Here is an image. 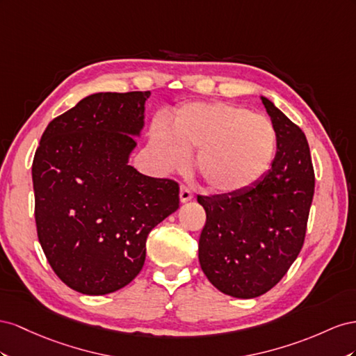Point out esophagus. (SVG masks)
Wrapping results in <instances>:
<instances>
[{"mask_svg":"<svg viewBox=\"0 0 356 356\" xmlns=\"http://www.w3.org/2000/svg\"><path fill=\"white\" fill-rule=\"evenodd\" d=\"M192 198H194V192H192L188 186L181 185L180 186V201L181 202H186V201H189Z\"/></svg>","mask_w":356,"mask_h":356,"instance_id":"obj_1","label":"esophagus"}]
</instances>
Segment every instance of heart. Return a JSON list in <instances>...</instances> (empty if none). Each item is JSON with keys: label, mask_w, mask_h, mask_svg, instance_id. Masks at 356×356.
<instances>
[{"label": "heart", "mask_w": 356, "mask_h": 356, "mask_svg": "<svg viewBox=\"0 0 356 356\" xmlns=\"http://www.w3.org/2000/svg\"><path fill=\"white\" fill-rule=\"evenodd\" d=\"M277 136L264 115L220 101L180 107L170 127L155 124L150 149L164 170H177L198 150L195 165L218 194H237L257 185L276 156Z\"/></svg>", "instance_id": "obj_1"}]
</instances>
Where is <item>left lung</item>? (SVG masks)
Listing matches in <instances>:
<instances>
[{
    "label": "left lung",
    "mask_w": 356,
    "mask_h": 356,
    "mask_svg": "<svg viewBox=\"0 0 356 356\" xmlns=\"http://www.w3.org/2000/svg\"><path fill=\"white\" fill-rule=\"evenodd\" d=\"M261 99L277 136L271 168L237 194L197 197L206 210L201 270L213 286L236 298L259 297L285 276L302 248L314 194L306 136L270 99Z\"/></svg>",
    "instance_id": "8db88e82"
}]
</instances>
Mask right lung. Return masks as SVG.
Listing matches in <instances>:
<instances>
[{
  "mask_svg": "<svg viewBox=\"0 0 356 356\" xmlns=\"http://www.w3.org/2000/svg\"><path fill=\"white\" fill-rule=\"evenodd\" d=\"M146 92L89 95L55 118L33 161L38 241L56 276L86 296L127 286L146 240L179 209V184L128 164Z\"/></svg>",
  "mask_w": 356,
  "mask_h": 356,
  "instance_id": "add662e5",
  "label": "right lung"
}]
</instances>
